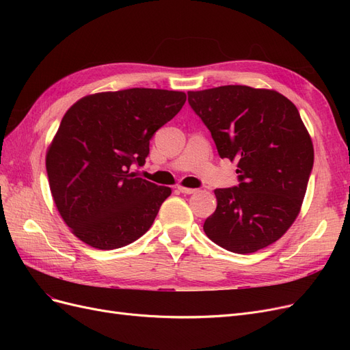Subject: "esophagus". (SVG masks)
<instances>
[{"label":"esophagus","instance_id":"esophagus-1","mask_svg":"<svg viewBox=\"0 0 350 350\" xmlns=\"http://www.w3.org/2000/svg\"><path fill=\"white\" fill-rule=\"evenodd\" d=\"M176 189L179 193H183V194H194V193H197L198 189H196V188H187V187H181V185H178L176 187Z\"/></svg>","mask_w":350,"mask_h":350}]
</instances>
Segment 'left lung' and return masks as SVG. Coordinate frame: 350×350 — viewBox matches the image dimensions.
I'll use <instances>...</instances> for the list:
<instances>
[{"mask_svg":"<svg viewBox=\"0 0 350 350\" xmlns=\"http://www.w3.org/2000/svg\"><path fill=\"white\" fill-rule=\"evenodd\" d=\"M221 159L238 162L239 184L216 188V211L204 221L219 247L250 254L269 247L298 216L314 165L311 137L283 94L248 86L188 92Z\"/></svg>","mask_w":350,"mask_h":350,"instance_id":"1","label":"left lung"}]
</instances>
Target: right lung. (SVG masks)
Instances as JSON below:
<instances>
[{
	"instance_id": "right-lung-1",
	"label": "right lung",
	"mask_w": 350,
	"mask_h": 350,
	"mask_svg": "<svg viewBox=\"0 0 350 350\" xmlns=\"http://www.w3.org/2000/svg\"><path fill=\"white\" fill-rule=\"evenodd\" d=\"M185 93L126 89L90 94L66 112L46 154V174L59 215L98 250L144 235L171 188L131 172L149 156L154 133L181 111Z\"/></svg>"
}]
</instances>
